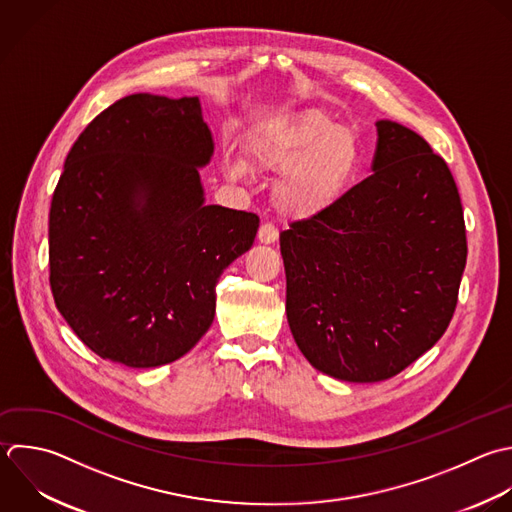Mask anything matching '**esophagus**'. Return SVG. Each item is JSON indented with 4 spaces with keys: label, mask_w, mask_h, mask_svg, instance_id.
<instances>
[{
    "label": "esophagus",
    "mask_w": 512,
    "mask_h": 512,
    "mask_svg": "<svg viewBox=\"0 0 512 512\" xmlns=\"http://www.w3.org/2000/svg\"><path fill=\"white\" fill-rule=\"evenodd\" d=\"M258 240L262 244H274L278 240V228L272 222H264L258 230Z\"/></svg>",
    "instance_id": "34e87169"
}]
</instances>
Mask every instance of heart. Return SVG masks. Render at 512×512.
<instances>
[{"mask_svg": "<svg viewBox=\"0 0 512 512\" xmlns=\"http://www.w3.org/2000/svg\"><path fill=\"white\" fill-rule=\"evenodd\" d=\"M248 152L258 168L280 174L274 184L276 208L296 218L322 212L342 198L362 164L358 136L320 112L258 124L252 130ZM224 172L226 178L238 182L248 174V164L228 154Z\"/></svg>", "mask_w": 512, "mask_h": 512, "instance_id": "obj_1", "label": "heart"}]
</instances>
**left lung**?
<instances>
[{
	"label": "left lung",
	"mask_w": 512,
	"mask_h": 512,
	"mask_svg": "<svg viewBox=\"0 0 512 512\" xmlns=\"http://www.w3.org/2000/svg\"><path fill=\"white\" fill-rule=\"evenodd\" d=\"M372 176L280 232L286 316L306 360L346 382L396 376L450 324L466 264L446 162L402 124L376 120Z\"/></svg>",
	"instance_id": "8db88e82"
}]
</instances>
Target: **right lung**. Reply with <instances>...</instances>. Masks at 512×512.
Masks as SVG:
<instances>
[{
	"instance_id": "1",
	"label": "right lung",
	"mask_w": 512,
	"mask_h": 512,
	"mask_svg": "<svg viewBox=\"0 0 512 512\" xmlns=\"http://www.w3.org/2000/svg\"><path fill=\"white\" fill-rule=\"evenodd\" d=\"M212 156L200 100L154 94L118 100L72 146L50 208V284L104 360L162 366L208 332L216 282L260 224L206 204Z\"/></svg>"
}]
</instances>
